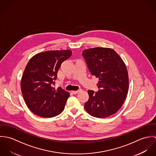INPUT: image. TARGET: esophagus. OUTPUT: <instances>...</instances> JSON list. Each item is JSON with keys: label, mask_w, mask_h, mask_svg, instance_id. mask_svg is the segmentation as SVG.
<instances>
[{"label": "esophagus", "mask_w": 156, "mask_h": 156, "mask_svg": "<svg viewBox=\"0 0 156 156\" xmlns=\"http://www.w3.org/2000/svg\"><path fill=\"white\" fill-rule=\"evenodd\" d=\"M80 89H79V90H73L72 91V93L73 94H77L79 92H80Z\"/></svg>", "instance_id": "34e87169"}]
</instances>
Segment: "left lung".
Wrapping results in <instances>:
<instances>
[{
    "mask_svg": "<svg viewBox=\"0 0 156 156\" xmlns=\"http://www.w3.org/2000/svg\"><path fill=\"white\" fill-rule=\"evenodd\" d=\"M92 76L98 79V90H89L85 109L92 116H111L122 106L129 89L126 66L116 52L110 48L95 47L82 53Z\"/></svg>",
    "mask_w": 156,
    "mask_h": 156,
    "instance_id": "obj_1",
    "label": "left lung"
}]
</instances>
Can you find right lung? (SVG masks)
Returning <instances> with one entry per match:
<instances>
[{"label": "right lung", "mask_w": 156, "mask_h": 156, "mask_svg": "<svg viewBox=\"0 0 156 156\" xmlns=\"http://www.w3.org/2000/svg\"><path fill=\"white\" fill-rule=\"evenodd\" d=\"M72 55L69 50H50L34 56L21 80V89L28 108L35 115L54 117L63 111L69 94L53 87L61 64Z\"/></svg>", "instance_id": "add662e5"}]
</instances>
